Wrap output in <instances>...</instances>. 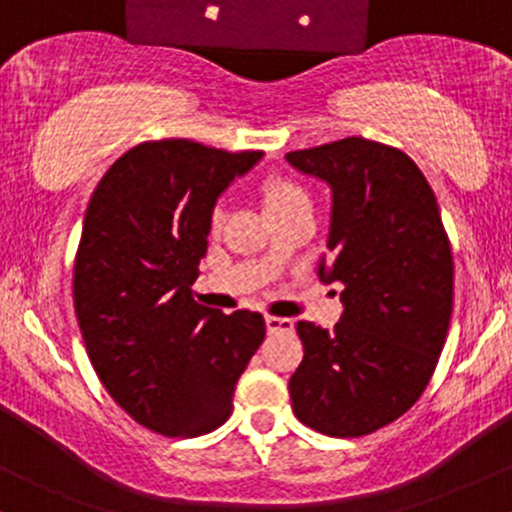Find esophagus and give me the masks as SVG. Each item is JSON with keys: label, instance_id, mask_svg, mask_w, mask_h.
Returning a JSON list of instances; mask_svg holds the SVG:
<instances>
[{"label": "esophagus", "instance_id": "obj_1", "mask_svg": "<svg viewBox=\"0 0 512 512\" xmlns=\"http://www.w3.org/2000/svg\"><path fill=\"white\" fill-rule=\"evenodd\" d=\"M266 329L268 334L293 332V320H288V317H266Z\"/></svg>", "mask_w": 512, "mask_h": 512}]
</instances>
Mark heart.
Returning a JSON list of instances; mask_svg holds the SVG:
<instances>
[{
	"instance_id": "heart-1",
	"label": "heart",
	"mask_w": 512,
	"mask_h": 512,
	"mask_svg": "<svg viewBox=\"0 0 512 512\" xmlns=\"http://www.w3.org/2000/svg\"><path fill=\"white\" fill-rule=\"evenodd\" d=\"M258 197H261V205L266 210L268 219H278L283 214H293L298 210H310V197L300 188L295 180H290L288 175L280 173H268L263 175L261 183H258ZM222 224V210L212 212V229H217Z\"/></svg>"
}]
</instances>
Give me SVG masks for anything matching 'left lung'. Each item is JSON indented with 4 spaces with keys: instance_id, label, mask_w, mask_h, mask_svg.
Returning <instances> with one entry per match:
<instances>
[{
    "instance_id": "left-lung-1",
    "label": "left lung",
    "mask_w": 512,
    "mask_h": 512,
    "mask_svg": "<svg viewBox=\"0 0 512 512\" xmlns=\"http://www.w3.org/2000/svg\"><path fill=\"white\" fill-rule=\"evenodd\" d=\"M285 158L332 188L320 278L342 285L344 302L332 332L298 322L293 412L329 437H364L408 412L437 368L452 320V246L430 183L400 148L349 136Z\"/></svg>"
}]
</instances>
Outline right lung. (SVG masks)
<instances>
[{
	"label": "right lung",
	"instance_id": "add662e5",
	"mask_svg": "<svg viewBox=\"0 0 512 512\" xmlns=\"http://www.w3.org/2000/svg\"><path fill=\"white\" fill-rule=\"evenodd\" d=\"M261 156L144 141L109 166L87 205L73 271L87 356L114 403L163 437L224 425L266 337L258 312L222 315L192 298L214 202Z\"/></svg>",
	"mask_w": 512,
	"mask_h": 512
}]
</instances>
